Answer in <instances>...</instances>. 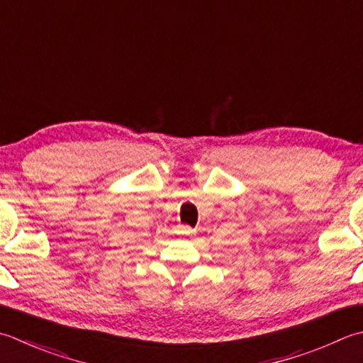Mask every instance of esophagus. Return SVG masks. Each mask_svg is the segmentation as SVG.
<instances>
[{
    "mask_svg": "<svg viewBox=\"0 0 363 363\" xmlns=\"http://www.w3.org/2000/svg\"><path fill=\"white\" fill-rule=\"evenodd\" d=\"M194 231H195V230L190 228V226H182V233H184V234H191Z\"/></svg>",
    "mask_w": 363,
    "mask_h": 363,
    "instance_id": "1",
    "label": "esophagus"
}]
</instances>
